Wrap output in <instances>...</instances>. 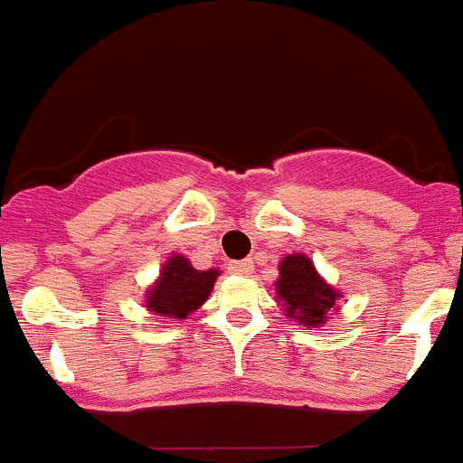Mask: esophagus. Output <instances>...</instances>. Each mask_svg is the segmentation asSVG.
Here are the masks:
<instances>
[{
  "instance_id": "1",
  "label": "esophagus",
  "mask_w": 463,
  "mask_h": 463,
  "mask_svg": "<svg viewBox=\"0 0 463 463\" xmlns=\"http://www.w3.org/2000/svg\"><path fill=\"white\" fill-rule=\"evenodd\" d=\"M229 271L239 273V276H250V273H252V260L232 261V264H229Z\"/></svg>"
}]
</instances>
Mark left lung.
Returning a JSON list of instances; mask_svg holds the SVG:
<instances>
[{"instance_id":"8db88e82","label":"left lung","mask_w":463,"mask_h":463,"mask_svg":"<svg viewBox=\"0 0 463 463\" xmlns=\"http://www.w3.org/2000/svg\"><path fill=\"white\" fill-rule=\"evenodd\" d=\"M280 276L276 280L278 301L285 306V315L298 325L317 329L326 322V315L336 308L341 292L326 285L325 278L315 271V264L301 252L282 257Z\"/></svg>"}]
</instances>
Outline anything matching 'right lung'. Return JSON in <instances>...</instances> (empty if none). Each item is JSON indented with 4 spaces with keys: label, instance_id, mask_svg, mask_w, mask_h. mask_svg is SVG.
Listing matches in <instances>:
<instances>
[{
    "label": "right lung",
    "instance_id": "obj_1",
    "mask_svg": "<svg viewBox=\"0 0 463 463\" xmlns=\"http://www.w3.org/2000/svg\"><path fill=\"white\" fill-rule=\"evenodd\" d=\"M218 269L199 271L183 255H174L159 271L157 282L146 294V308L162 320H185L211 297Z\"/></svg>",
    "mask_w": 463,
    "mask_h": 463
}]
</instances>
